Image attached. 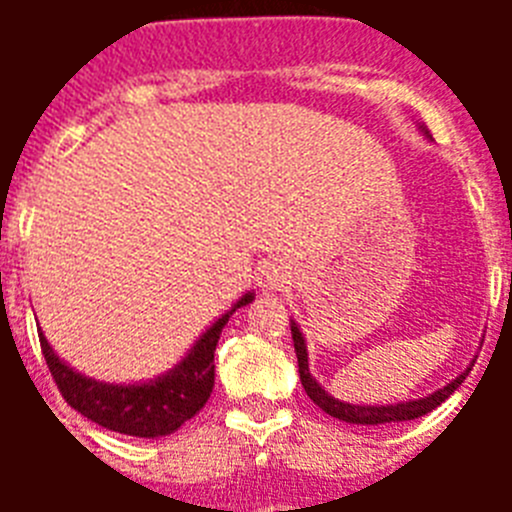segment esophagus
<instances>
[{"mask_svg": "<svg viewBox=\"0 0 512 512\" xmlns=\"http://www.w3.org/2000/svg\"><path fill=\"white\" fill-rule=\"evenodd\" d=\"M256 282H259V287L264 289V292H277V289L284 287V282H287V271L279 264H264L259 269Z\"/></svg>", "mask_w": 512, "mask_h": 512, "instance_id": "esophagus-1", "label": "esophagus"}]
</instances>
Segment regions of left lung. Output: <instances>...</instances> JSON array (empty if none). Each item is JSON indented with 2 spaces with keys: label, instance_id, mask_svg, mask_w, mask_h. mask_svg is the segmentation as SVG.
I'll return each instance as SVG.
<instances>
[{
  "label": "left lung",
  "instance_id": "obj_1",
  "mask_svg": "<svg viewBox=\"0 0 512 512\" xmlns=\"http://www.w3.org/2000/svg\"><path fill=\"white\" fill-rule=\"evenodd\" d=\"M292 341H295V354H297V366H300V382L305 387L307 397H310L320 410L330 415V418L346 420V423H356V425H382V423H402V420H415L420 415H428L431 410H436L443 400H449L451 392L459 390V384L467 379V374L472 369H467L464 374L454 379L451 384H446L443 390L433 392V395L423 397V400H413V402H397V405H382V408H374V405H348V402L336 400V397H330L328 392L320 387L315 379H312L310 369H307V346L305 338H302L300 328L292 323ZM474 366V364H472Z\"/></svg>",
  "mask_w": 512,
  "mask_h": 512
}]
</instances>
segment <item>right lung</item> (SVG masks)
<instances>
[{
	"label": "right lung",
	"mask_w": 512,
	"mask_h": 512,
	"mask_svg": "<svg viewBox=\"0 0 512 512\" xmlns=\"http://www.w3.org/2000/svg\"><path fill=\"white\" fill-rule=\"evenodd\" d=\"M251 300L253 295H243L228 315H223L194 343L187 359L176 366L174 372L148 384L122 387V384H104L81 377L53 354L43 333H40V348H43L45 364L51 369L58 392L76 413L125 436H169L179 425L200 413L210 400V392L215 387V346L220 341V333L230 315Z\"/></svg>",
	"instance_id": "add662e5"
}]
</instances>
